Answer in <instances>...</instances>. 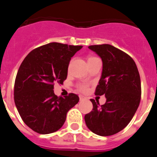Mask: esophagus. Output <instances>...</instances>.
Listing matches in <instances>:
<instances>
[{
	"label": "esophagus",
	"instance_id": "1",
	"mask_svg": "<svg viewBox=\"0 0 157 157\" xmlns=\"http://www.w3.org/2000/svg\"><path fill=\"white\" fill-rule=\"evenodd\" d=\"M85 99V98L83 97V96H79V100L80 101H83V100Z\"/></svg>",
	"mask_w": 157,
	"mask_h": 157
}]
</instances>
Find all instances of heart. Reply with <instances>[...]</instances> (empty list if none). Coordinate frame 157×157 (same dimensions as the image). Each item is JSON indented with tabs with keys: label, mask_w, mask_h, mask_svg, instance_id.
<instances>
[{
	"label": "heart",
	"mask_w": 157,
	"mask_h": 157,
	"mask_svg": "<svg viewBox=\"0 0 157 157\" xmlns=\"http://www.w3.org/2000/svg\"><path fill=\"white\" fill-rule=\"evenodd\" d=\"M92 58L94 57H90L89 59H92ZM78 89H79V90H81L82 92H86V91L88 90V86H87L86 84H80V85L78 86Z\"/></svg>",
	"instance_id": "b5f03b06"
}]
</instances>
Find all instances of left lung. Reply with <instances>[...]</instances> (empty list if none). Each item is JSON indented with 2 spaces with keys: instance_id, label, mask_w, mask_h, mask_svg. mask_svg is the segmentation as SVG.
I'll return each instance as SVG.
<instances>
[{
  "instance_id": "obj_1",
  "label": "left lung",
  "mask_w": 157,
  "mask_h": 157,
  "mask_svg": "<svg viewBox=\"0 0 157 157\" xmlns=\"http://www.w3.org/2000/svg\"><path fill=\"white\" fill-rule=\"evenodd\" d=\"M102 59L103 68L95 95L105 94L100 105L91 99L93 110L85 116L87 127L100 136H110L125 128L139 106L141 79L134 59L109 44L89 46Z\"/></svg>"
}]
</instances>
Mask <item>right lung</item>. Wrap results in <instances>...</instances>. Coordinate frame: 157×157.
Instances as JSON below:
<instances>
[{"mask_svg":"<svg viewBox=\"0 0 157 157\" xmlns=\"http://www.w3.org/2000/svg\"><path fill=\"white\" fill-rule=\"evenodd\" d=\"M82 48L51 42L34 48L22 62L14 101L22 120L35 132L47 134L61 128L67 112L79 101L75 94L57 97L53 89L54 83L66 79L71 59Z\"/></svg>","mask_w":157,"mask_h":157,"instance_id":"obj_1","label":"right lung"}]
</instances>
